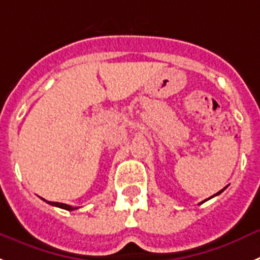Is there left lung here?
I'll return each mask as SVG.
<instances>
[{"mask_svg": "<svg viewBox=\"0 0 260 260\" xmlns=\"http://www.w3.org/2000/svg\"><path fill=\"white\" fill-rule=\"evenodd\" d=\"M225 188H226V187H225ZM225 188H222V189H221V191H218V192H217V193H216V195H218V193H221V192H222V191H224V189H225ZM216 195H214V196H216ZM211 198H213V196H211ZM211 198H209V199H211ZM204 202H207V199H205ZM204 202H203V203H204Z\"/></svg>", "mask_w": 260, "mask_h": 260, "instance_id": "8db88e82", "label": "left lung"}]
</instances>
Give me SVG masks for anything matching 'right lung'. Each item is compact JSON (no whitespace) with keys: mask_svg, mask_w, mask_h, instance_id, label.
<instances>
[{"mask_svg":"<svg viewBox=\"0 0 260 260\" xmlns=\"http://www.w3.org/2000/svg\"><path fill=\"white\" fill-rule=\"evenodd\" d=\"M47 202V200H46ZM48 204L51 205H55V207H58V208H62V209H67V211H74V209H77L76 207H71V205L68 204H62V203H56V202H48Z\"/></svg>","mask_w":260,"mask_h":260,"instance_id":"1","label":"right lung"}]
</instances>
